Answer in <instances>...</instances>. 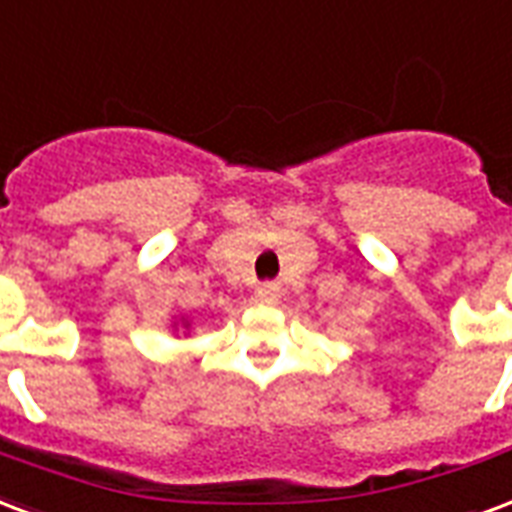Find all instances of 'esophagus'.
I'll use <instances>...</instances> for the list:
<instances>
[{"label":"esophagus","mask_w":512,"mask_h":512,"mask_svg":"<svg viewBox=\"0 0 512 512\" xmlns=\"http://www.w3.org/2000/svg\"><path fill=\"white\" fill-rule=\"evenodd\" d=\"M255 298L260 304H276L279 301V287L276 285H260L255 290Z\"/></svg>","instance_id":"obj_1"}]
</instances>
